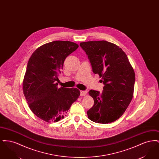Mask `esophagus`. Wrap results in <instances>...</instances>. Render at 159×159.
Masks as SVG:
<instances>
[{
    "mask_svg": "<svg viewBox=\"0 0 159 159\" xmlns=\"http://www.w3.org/2000/svg\"><path fill=\"white\" fill-rule=\"evenodd\" d=\"M87 92L86 91H80V95L81 96H84L86 95Z\"/></svg>",
    "mask_w": 159,
    "mask_h": 159,
    "instance_id": "obj_1",
    "label": "esophagus"
}]
</instances>
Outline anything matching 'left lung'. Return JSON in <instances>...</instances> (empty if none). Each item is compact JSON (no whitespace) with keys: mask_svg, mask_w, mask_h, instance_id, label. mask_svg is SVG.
Masks as SVG:
<instances>
[{"mask_svg":"<svg viewBox=\"0 0 159 159\" xmlns=\"http://www.w3.org/2000/svg\"><path fill=\"white\" fill-rule=\"evenodd\" d=\"M92 71L104 84L103 91L91 90L94 104L88 111V118L98 123L117 120L127 109L133 97L135 75L126 54L118 46L107 42H81Z\"/></svg>","mask_w":159,"mask_h":159,"instance_id":"left-lung-1","label":"left lung"}]
</instances>
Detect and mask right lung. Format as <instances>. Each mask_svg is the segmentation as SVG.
Returning a JSON list of instances; mask_svg holds the SVG:
<instances>
[{
	"label": "right lung",
	"mask_w": 159,
	"mask_h": 159,
	"mask_svg": "<svg viewBox=\"0 0 159 159\" xmlns=\"http://www.w3.org/2000/svg\"><path fill=\"white\" fill-rule=\"evenodd\" d=\"M78 47L69 41H53L39 47L28 61L23 93L31 111L43 120L63 119L80 95L77 88H58L57 82L66 58Z\"/></svg>",
	"instance_id": "right-lung-1"
}]
</instances>
